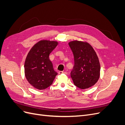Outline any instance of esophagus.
I'll list each match as a JSON object with an SVG mask.
<instances>
[{
  "label": "esophagus",
  "instance_id": "obj_1",
  "mask_svg": "<svg viewBox=\"0 0 125 125\" xmlns=\"http://www.w3.org/2000/svg\"><path fill=\"white\" fill-rule=\"evenodd\" d=\"M67 72H64V71H59V74H67Z\"/></svg>",
  "mask_w": 125,
  "mask_h": 125
}]
</instances>
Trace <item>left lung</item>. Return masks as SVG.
Masks as SVG:
<instances>
[{"instance_id":"8db88e82","label":"left lung","mask_w":125,"mask_h":125,"mask_svg":"<svg viewBox=\"0 0 125 125\" xmlns=\"http://www.w3.org/2000/svg\"><path fill=\"white\" fill-rule=\"evenodd\" d=\"M68 44L74 60L71 77L74 84L81 89L93 86L100 77L101 66L99 58L93 47L85 41L74 40Z\"/></svg>"}]
</instances>
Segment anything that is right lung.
I'll return each instance as SVG.
<instances>
[{
  "mask_svg": "<svg viewBox=\"0 0 125 125\" xmlns=\"http://www.w3.org/2000/svg\"><path fill=\"white\" fill-rule=\"evenodd\" d=\"M58 44L57 41L41 40L28 52L24 62V74L34 88L44 90L53 82L57 73L53 69L49 55Z\"/></svg>",
  "mask_w": 125,
  "mask_h": 125,
  "instance_id": "add662e5",
  "label": "right lung"
}]
</instances>
